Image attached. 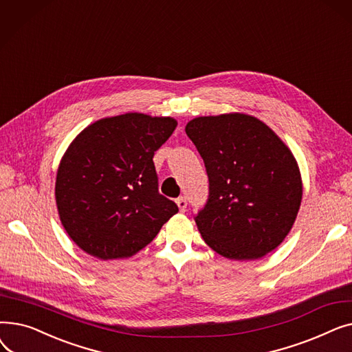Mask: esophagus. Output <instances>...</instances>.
I'll list each match as a JSON object with an SVG mask.
<instances>
[{
  "instance_id": "obj_1",
  "label": "esophagus",
  "mask_w": 352,
  "mask_h": 352,
  "mask_svg": "<svg viewBox=\"0 0 352 352\" xmlns=\"http://www.w3.org/2000/svg\"><path fill=\"white\" fill-rule=\"evenodd\" d=\"M177 206H178V208H179L181 212L186 211V210H187V198H186V197H179V198L177 199Z\"/></svg>"
}]
</instances>
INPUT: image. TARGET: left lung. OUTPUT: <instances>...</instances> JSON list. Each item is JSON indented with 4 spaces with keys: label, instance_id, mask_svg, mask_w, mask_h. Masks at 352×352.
I'll use <instances>...</instances> for the list:
<instances>
[{
    "label": "left lung",
    "instance_id": "left-lung-1",
    "mask_svg": "<svg viewBox=\"0 0 352 352\" xmlns=\"http://www.w3.org/2000/svg\"><path fill=\"white\" fill-rule=\"evenodd\" d=\"M186 133L204 160L210 195L195 217L201 236L228 260H260L278 247L297 219L302 179L297 160L252 116L197 117Z\"/></svg>",
    "mask_w": 352,
    "mask_h": 352
}]
</instances>
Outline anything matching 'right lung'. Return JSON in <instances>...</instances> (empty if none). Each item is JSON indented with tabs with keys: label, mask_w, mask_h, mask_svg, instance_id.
I'll return each mask as SVG.
<instances>
[{
	"label": "right lung",
	"mask_w": 352,
	"mask_h": 352,
	"mask_svg": "<svg viewBox=\"0 0 352 352\" xmlns=\"http://www.w3.org/2000/svg\"><path fill=\"white\" fill-rule=\"evenodd\" d=\"M177 124L126 113L89 124L68 145L55 202L64 230L84 252L104 261L133 256L178 212L158 192L153 161Z\"/></svg>",
	"instance_id": "1"
}]
</instances>
